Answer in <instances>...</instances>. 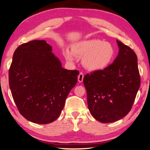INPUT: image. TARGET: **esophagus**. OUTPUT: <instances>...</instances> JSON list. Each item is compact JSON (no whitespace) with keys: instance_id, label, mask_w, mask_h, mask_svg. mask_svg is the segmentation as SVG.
<instances>
[{"instance_id":"obj_1","label":"esophagus","mask_w":150,"mask_h":150,"mask_svg":"<svg viewBox=\"0 0 150 150\" xmlns=\"http://www.w3.org/2000/svg\"><path fill=\"white\" fill-rule=\"evenodd\" d=\"M84 79V74L82 72H80L78 76V80L79 82H82Z\"/></svg>"}]
</instances>
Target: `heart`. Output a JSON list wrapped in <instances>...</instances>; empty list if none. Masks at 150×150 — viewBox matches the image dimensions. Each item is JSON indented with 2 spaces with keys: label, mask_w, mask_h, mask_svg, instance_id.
<instances>
[{
  "label": "heart",
  "mask_w": 150,
  "mask_h": 150,
  "mask_svg": "<svg viewBox=\"0 0 150 150\" xmlns=\"http://www.w3.org/2000/svg\"><path fill=\"white\" fill-rule=\"evenodd\" d=\"M82 58V66L86 69L96 72L106 68L115 56V49L111 43L97 38L87 39L73 44L71 51L66 48L64 51L66 60L73 62L75 57Z\"/></svg>",
  "instance_id": "1"
}]
</instances>
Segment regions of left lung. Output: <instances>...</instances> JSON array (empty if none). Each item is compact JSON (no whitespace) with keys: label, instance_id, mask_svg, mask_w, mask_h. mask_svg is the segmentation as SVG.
Here are the masks:
<instances>
[{"label":"left lung","instance_id":"obj_1","mask_svg":"<svg viewBox=\"0 0 150 150\" xmlns=\"http://www.w3.org/2000/svg\"><path fill=\"white\" fill-rule=\"evenodd\" d=\"M116 42L119 52L112 64L87 74L83 80L90 114L102 123L114 122L126 116L140 86L136 54L129 46Z\"/></svg>","mask_w":150,"mask_h":150}]
</instances>
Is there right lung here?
<instances>
[{
  "instance_id": "right-lung-1",
  "label": "right lung",
  "mask_w": 150,
  "mask_h": 150,
  "mask_svg": "<svg viewBox=\"0 0 150 150\" xmlns=\"http://www.w3.org/2000/svg\"><path fill=\"white\" fill-rule=\"evenodd\" d=\"M45 40L19 46L9 69V86L19 112L35 124L51 123L60 116L78 70H66Z\"/></svg>"
}]
</instances>
